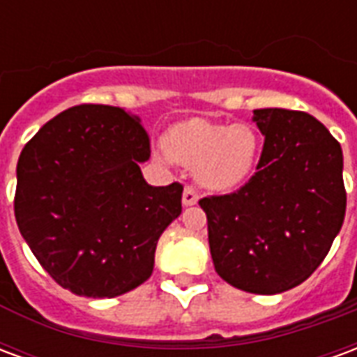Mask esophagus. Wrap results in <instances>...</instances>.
Wrapping results in <instances>:
<instances>
[{"instance_id":"34e87169","label":"esophagus","mask_w":357,"mask_h":357,"mask_svg":"<svg viewBox=\"0 0 357 357\" xmlns=\"http://www.w3.org/2000/svg\"><path fill=\"white\" fill-rule=\"evenodd\" d=\"M181 201H183L185 206H193V204L199 202V193L195 191V187L187 185L185 189H183V199H181Z\"/></svg>"}]
</instances>
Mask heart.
<instances>
[{"instance_id": "1", "label": "heart", "mask_w": 357, "mask_h": 357, "mask_svg": "<svg viewBox=\"0 0 357 357\" xmlns=\"http://www.w3.org/2000/svg\"><path fill=\"white\" fill-rule=\"evenodd\" d=\"M168 155L185 166H199V179L212 191L241 185L255 168L260 139L245 124H218L191 118L166 135Z\"/></svg>"}]
</instances>
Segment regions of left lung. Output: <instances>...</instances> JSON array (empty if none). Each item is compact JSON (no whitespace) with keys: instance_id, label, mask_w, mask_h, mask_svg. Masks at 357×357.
<instances>
[{"instance_id":"obj_1","label":"left lung","mask_w":357,"mask_h":357,"mask_svg":"<svg viewBox=\"0 0 357 357\" xmlns=\"http://www.w3.org/2000/svg\"><path fill=\"white\" fill-rule=\"evenodd\" d=\"M255 122L264 135L255 176L199 204L218 275L241 291L277 294L319 268L342 227V149L307 112L256 109Z\"/></svg>"}]
</instances>
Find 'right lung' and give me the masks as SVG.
Wrapping results in <instances>:
<instances>
[{
    "instance_id": "add662e5",
    "label": "right lung",
    "mask_w": 357,
    "mask_h": 357,
    "mask_svg": "<svg viewBox=\"0 0 357 357\" xmlns=\"http://www.w3.org/2000/svg\"><path fill=\"white\" fill-rule=\"evenodd\" d=\"M151 143L120 107L63 110L28 141L17 164L15 218L63 289L112 298L145 283L158 237L181 214L183 185H149Z\"/></svg>"
}]
</instances>
